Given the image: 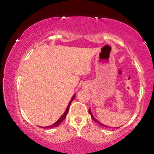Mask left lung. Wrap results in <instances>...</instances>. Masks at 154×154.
<instances>
[{
  "label": "left lung",
  "mask_w": 154,
  "mask_h": 154,
  "mask_svg": "<svg viewBox=\"0 0 154 154\" xmlns=\"http://www.w3.org/2000/svg\"><path fill=\"white\" fill-rule=\"evenodd\" d=\"M89 113L90 114L91 117H92V120H93L94 121H95V122H96V123H97L98 124H100V125H102V126H105V127H106V128H108L109 126H107V125H104V124H102L101 123H100V121H98V120H96V119H95V117H94V116H93V115H92V112H91V109H89ZM119 128V127H117V128Z\"/></svg>",
  "instance_id": "obj_1"
}]
</instances>
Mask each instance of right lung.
<instances>
[{
	"mask_svg": "<svg viewBox=\"0 0 154 154\" xmlns=\"http://www.w3.org/2000/svg\"><path fill=\"white\" fill-rule=\"evenodd\" d=\"M75 95H74L72 97V98H71V100H70V101L69 102V103H68V105H67V109H66V110H65V112H64V114L63 115H62V116H61V117L59 119V120H57V122H56L55 123H54L53 124V125H50V126H48V127H42V128H53V127H57L58 125H59V124H60L61 123H62V121H63V120H64V119L66 118V116H67V113H68V111H69V108H70V105L71 104V103H72V100H73V99L75 98Z\"/></svg>",
	"mask_w": 154,
	"mask_h": 154,
	"instance_id": "1",
	"label": "right lung"
}]
</instances>
